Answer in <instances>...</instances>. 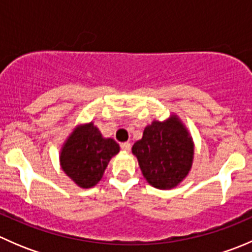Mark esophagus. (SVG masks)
I'll return each mask as SVG.
<instances>
[{
  "instance_id": "esophagus-1",
  "label": "esophagus",
  "mask_w": 252,
  "mask_h": 252,
  "mask_svg": "<svg viewBox=\"0 0 252 252\" xmlns=\"http://www.w3.org/2000/svg\"><path fill=\"white\" fill-rule=\"evenodd\" d=\"M121 147H122V150H123V151L129 152V151H130V149H131V145L129 144V142H124V144L121 145Z\"/></svg>"
}]
</instances>
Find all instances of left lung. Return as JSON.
Masks as SVG:
<instances>
[{"label":"left lung","instance_id":"8db88e82","mask_svg":"<svg viewBox=\"0 0 252 252\" xmlns=\"http://www.w3.org/2000/svg\"><path fill=\"white\" fill-rule=\"evenodd\" d=\"M194 141L177 114L154 121L133 145L142 175L156 189L178 187L189 174L194 161Z\"/></svg>","mask_w":252,"mask_h":252}]
</instances>
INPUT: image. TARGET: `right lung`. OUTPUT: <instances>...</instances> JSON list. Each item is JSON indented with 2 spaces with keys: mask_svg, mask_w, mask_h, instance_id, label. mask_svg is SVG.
I'll list each match as a JSON object with an SVG mask.
<instances>
[{
  "mask_svg": "<svg viewBox=\"0 0 252 252\" xmlns=\"http://www.w3.org/2000/svg\"><path fill=\"white\" fill-rule=\"evenodd\" d=\"M119 152L113 139L103 138L93 122L75 126L63 142L60 164L65 174L83 189L97 184L108 162Z\"/></svg>",
  "mask_w": 252,
  "mask_h": 252,
  "instance_id": "1",
  "label": "right lung"
}]
</instances>
